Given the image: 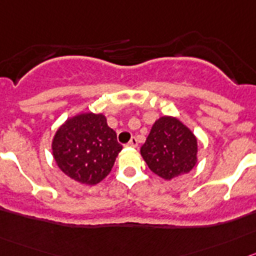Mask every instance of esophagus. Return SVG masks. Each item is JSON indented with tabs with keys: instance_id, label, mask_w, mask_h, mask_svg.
Wrapping results in <instances>:
<instances>
[{
	"instance_id": "34e87169",
	"label": "esophagus",
	"mask_w": 256,
	"mask_h": 256,
	"mask_svg": "<svg viewBox=\"0 0 256 256\" xmlns=\"http://www.w3.org/2000/svg\"><path fill=\"white\" fill-rule=\"evenodd\" d=\"M128 146H131V148H136V146H138V139H136V138H131L130 142H128Z\"/></svg>"
}]
</instances>
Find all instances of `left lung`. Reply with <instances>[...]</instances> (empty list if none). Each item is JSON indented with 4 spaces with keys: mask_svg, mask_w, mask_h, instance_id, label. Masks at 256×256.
<instances>
[{
    "mask_svg": "<svg viewBox=\"0 0 256 256\" xmlns=\"http://www.w3.org/2000/svg\"><path fill=\"white\" fill-rule=\"evenodd\" d=\"M140 153L150 171L164 180L181 176L198 160V139L178 118L163 116L152 126Z\"/></svg>",
    "mask_w": 256,
    "mask_h": 256,
    "instance_id": "left-lung-1",
    "label": "left lung"
}]
</instances>
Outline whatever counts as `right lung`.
<instances>
[{"mask_svg":"<svg viewBox=\"0 0 256 256\" xmlns=\"http://www.w3.org/2000/svg\"><path fill=\"white\" fill-rule=\"evenodd\" d=\"M121 150L122 145L102 114L88 112L68 118L52 140L60 170L86 185H96L107 177Z\"/></svg>","mask_w":256,"mask_h":256,"instance_id":"1","label":"right lung"}]
</instances>
